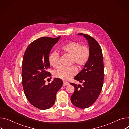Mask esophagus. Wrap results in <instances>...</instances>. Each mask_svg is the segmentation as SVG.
Returning <instances> with one entry per match:
<instances>
[{
  "label": "esophagus",
  "instance_id": "obj_1",
  "mask_svg": "<svg viewBox=\"0 0 129 129\" xmlns=\"http://www.w3.org/2000/svg\"><path fill=\"white\" fill-rule=\"evenodd\" d=\"M69 84H70V83L67 81H64L63 82V86H66V85H68Z\"/></svg>",
  "mask_w": 129,
  "mask_h": 129
}]
</instances>
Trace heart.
<instances>
[{
    "instance_id": "obj_1",
    "label": "heart",
    "mask_w": 129,
    "mask_h": 129,
    "mask_svg": "<svg viewBox=\"0 0 129 129\" xmlns=\"http://www.w3.org/2000/svg\"><path fill=\"white\" fill-rule=\"evenodd\" d=\"M63 52L71 55V64H75L77 66L82 67L86 64L90 56V50L86 45L81 46L79 42L71 41L60 47ZM51 66L57 67L59 64V54L56 52L51 53L49 58ZM77 68L74 66L70 67L59 66L53 72L55 77L63 80H67L76 74Z\"/></svg>"
}]
</instances>
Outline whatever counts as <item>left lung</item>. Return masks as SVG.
Listing matches in <instances>:
<instances>
[{
  "mask_svg": "<svg viewBox=\"0 0 129 129\" xmlns=\"http://www.w3.org/2000/svg\"><path fill=\"white\" fill-rule=\"evenodd\" d=\"M83 35L88 41L90 56L88 63L74 79L82 84H70L75 91L71 97L72 104L80 108H86L96 101L101 92L104 80V64L102 51L97 41L88 34Z\"/></svg>",
  "mask_w": 129,
  "mask_h": 129,
  "instance_id": "obj_1",
  "label": "left lung"
}]
</instances>
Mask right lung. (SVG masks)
I'll return each instance as SVG.
<instances>
[{"instance_id": "right-lung-1", "label": "right lung", "mask_w": 129, "mask_h": 129, "mask_svg": "<svg viewBox=\"0 0 129 129\" xmlns=\"http://www.w3.org/2000/svg\"><path fill=\"white\" fill-rule=\"evenodd\" d=\"M60 38L44 37L34 40L23 56L22 79L25 95L31 105L40 109H47L54 105L56 93L63 84L59 78L45 84V78L51 76L48 71L50 68L49 55Z\"/></svg>"}]
</instances>
